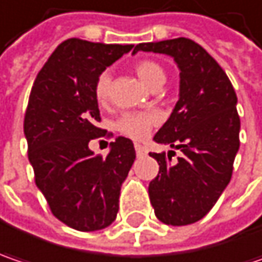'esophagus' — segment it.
I'll return each instance as SVG.
<instances>
[{"label":"esophagus","instance_id":"esophagus-1","mask_svg":"<svg viewBox=\"0 0 262 262\" xmlns=\"http://www.w3.org/2000/svg\"><path fill=\"white\" fill-rule=\"evenodd\" d=\"M135 151H136L138 157H142V156H145L146 154L145 146L141 145V144H135Z\"/></svg>","mask_w":262,"mask_h":262}]
</instances>
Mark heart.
Returning <instances> with one entry per match:
<instances>
[{
	"label": "heart",
	"mask_w": 262,
	"mask_h": 262,
	"mask_svg": "<svg viewBox=\"0 0 262 262\" xmlns=\"http://www.w3.org/2000/svg\"><path fill=\"white\" fill-rule=\"evenodd\" d=\"M135 72L152 90L160 89L166 83V71L156 60L144 59L136 62ZM110 85H111V75L108 71H103L102 74H99L95 83V96L99 103H106L110 99ZM154 121H156V116L152 113H123L117 118L116 129L124 136L141 141L148 136Z\"/></svg>",
	"instance_id": "b5f03b06"
}]
</instances>
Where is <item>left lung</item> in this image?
Here are the masks:
<instances>
[{"instance_id": "1", "label": "left lung", "mask_w": 262, "mask_h": 262, "mask_svg": "<svg viewBox=\"0 0 262 262\" xmlns=\"http://www.w3.org/2000/svg\"><path fill=\"white\" fill-rule=\"evenodd\" d=\"M139 50L169 54L181 71L179 100L154 141L182 156L172 163L175 151L149 152L160 167L148 194L162 223L188 225L213 208L231 179L240 145L237 96L220 63L192 39L142 42L133 53Z\"/></svg>"}]
</instances>
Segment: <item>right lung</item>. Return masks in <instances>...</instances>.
Listing matches in <instances>:
<instances>
[{
  "label": "right lung",
  "mask_w": 262,
  "mask_h": 262,
  "mask_svg": "<svg viewBox=\"0 0 262 262\" xmlns=\"http://www.w3.org/2000/svg\"><path fill=\"white\" fill-rule=\"evenodd\" d=\"M132 49L67 39L44 63L29 95L24 130L35 184L54 216L80 231L113 224L136 157L133 142L123 136L111 142L105 159L89 149L92 139L106 136L98 127L96 78Z\"/></svg>",
  "instance_id": "1"
}]
</instances>
